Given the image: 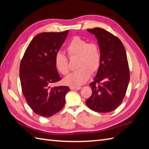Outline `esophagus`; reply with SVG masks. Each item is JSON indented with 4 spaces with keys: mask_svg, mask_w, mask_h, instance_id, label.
<instances>
[{
    "mask_svg": "<svg viewBox=\"0 0 149 149\" xmlns=\"http://www.w3.org/2000/svg\"><path fill=\"white\" fill-rule=\"evenodd\" d=\"M81 86H70V90H80V89H81Z\"/></svg>",
    "mask_w": 149,
    "mask_h": 149,
    "instance_id": "1",
    "label": "esophagus"
}]
</instances>
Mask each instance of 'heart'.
<instances>
[{
	"mask_svg": "<svg viewBox=\"0 0 149 149\" xmlns=\"http://www.w3.org/2000/svg\"><path fill=\"white\" fill-rule=\"evenodd\" d=\"M70 58L78 57L76 66L79 68L65 79V83L72 86L83 84L89 79L91 72L95 73L99 70L102 54L99 45L79 36H75L70 41L66 47ZM56 68L63 75H66L70 71L68 58L64 52L58 51L54 57Z\"/></svg>",
	"mask_w": 149,
	"mask_h": 149,
	"instance_id": "b5f03b06",
	"label": "heart"
}]
</instances>
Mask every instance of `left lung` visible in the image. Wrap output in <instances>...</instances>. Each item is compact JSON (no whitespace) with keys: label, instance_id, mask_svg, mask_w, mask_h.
I'll return each instance as SVG.
<instances>
[{"label":"left lung","instance_id":"8db88e82","mask_svg":"<svg viewBox=\"0 0 149 149\" xmlns=\"http://www.w3.org/2000/svg\"><path fill=\"white\" fill-rule=\"evenodd\" d=\"M95 34L102 54V61L94 80L90 84L92 95L86 101L94 111L109 113L123 100L130 79L125 47L113 34L102 28L87 29Z\"/></svg>","mask_w":149,"mask_h":149}]
</instances>
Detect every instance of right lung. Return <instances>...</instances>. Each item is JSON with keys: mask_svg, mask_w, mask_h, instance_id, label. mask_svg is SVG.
<instances>
[{"mask_svg": "<svg viewBox=\"0 0 149 149\" xmlns=\"http://www.w3.org/2000/svg\"><path fill=\"white\" fill-rule=\"evenodd\" d=\"M68 31L42 33L30 42L20 65L22 93L34 113L50 117L65 106L68 86L52 87L61 79L54 63V57L65 42Z\"/></svg>", "mask_w": 149, "mask_h": 149, "instance_id": "obj_1", "label": "right lung"}]
</instances>
